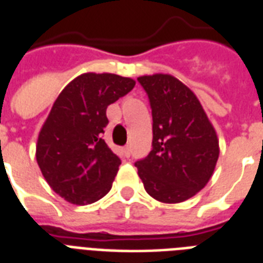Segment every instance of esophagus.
Segmentation results:
<instances>
[{
	"label": "esophagus",
	"instance_id": "esophagus-1",
	"mask_svg": "<svg viewBox=\"0 0 263 263\" xmlns=\"http://www.w3.org/2000/svg\"><path fill=\"white\" fill-rule=\"evenodd\" d=\"M123 153H124V156L128 158V157L131 156V147H129V146H125V147L123 148Z\"/></svg>",
	"mask_w": 263,
	"mask_h": 263
}]
</instances>
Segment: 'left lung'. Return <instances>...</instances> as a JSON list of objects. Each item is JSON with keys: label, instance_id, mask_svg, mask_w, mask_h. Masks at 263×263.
I'll return each mask as SVG.
<instances>
[{"label": "left lung", "instance_id": "left-lung-1", "mask_svg": "<svg viewBox=\"0 0 263 263\" xmlns=\"http://www.w3.org/2000/svg\"><path fill=\"white\" fill-rule=\"evenodd\" d=\"M150 99L153 148L135 166L148 195L180 203L209 183L220 156L218 136L194 91L169 73L138 78Z\"/></svg>", "mask_w": 263, "mask_h": 263}]
</instances>
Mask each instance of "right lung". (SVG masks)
Here are the masks:
<instances>
[{"mask_svg":"<svg viewBox=\"0 0 263 263\" xmlns=\"http://www.w3.org/2000/svg\"><path fill=\"white\" fill-rule=\"evenodd\" d=\"M115 73L87 72L60 92L36 140V162L55 194L90 204L110 191L121 161L102 139L106 109L135 87Z\"/></svg>","mask_w":263,"mask_h":263,"instance_id":"right-lung-1","label":"right lung"}]
</instances>
